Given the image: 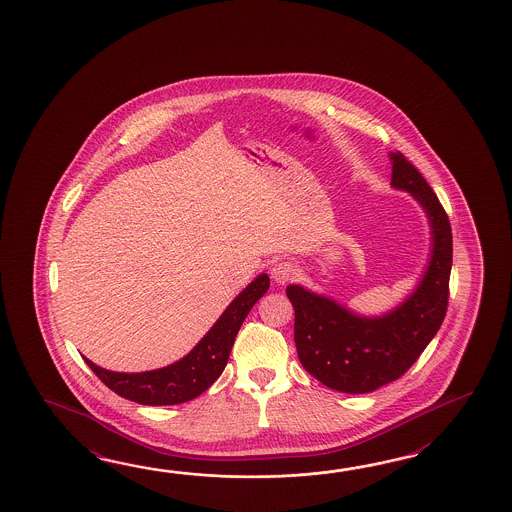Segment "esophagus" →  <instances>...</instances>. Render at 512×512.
I'll return each instance as SVG.
<instances>
[{
  "mask_svg": "<svg viewBox=\"0 0 512 512\" xmlns=\"http://www.w3.org/2000/svg\"><path fill=\"white\" fill-rule=\"evenodd\" d=\"M271 274L274 282L282 283L283 285V283L291 282L293 278H296L298 269H296L293 261L278 260L272 265Z\"/></svg>",
  "mask_w": 512,
  "mask_h": 512,
  "instance_id": "obj_1",
  "label": "esophagus"
}]
</instances>
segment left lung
Instances as JSON below:
<instances>
[{
    "label": "left lung",
    "instance_id": "8db88e82",
    "mask_svg": "<svg viewBox=\"0 0 512 512\" xmlns=\"http://www.w3.org/2000/svg\"><path fill=\"white\" fill-rule=\"evenodd\" d=\"M390 159L393 188L410 192L432 227V258L414 293L392 313L366 318L300 285L287 287L298 359L337 392H373L403 377L439 331L448 307L452 229L445 208L403 153H390Z\"/></svg>",
    "mask_w": 512,
    "mask_h": 512
}]
</instances>
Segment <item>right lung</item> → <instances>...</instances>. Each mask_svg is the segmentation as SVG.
I'll list each match as a JSON object with an SVG mask.
<instances>
[{"label":"right lung","mask_w":512,"mask_h":512,"mask_svg":"<svg viewBox=\"0 0 512 512\" xmlns=\"http://www.w3.org/2000/svg\"><path fill=\"white\" fill-rule=\"evenodd\" d=\"M269 285V276L260 274L232 300L196 348L185 359L177 360L166 368L144 373H117L100 368L86 357L84 360L109 390L133 403L168 406L192 401L208 390L225 370L230 349L245 316L249 315L252 305L267 293Z\"/></svg>","instance_id":"obj_1"}]
</instances>
